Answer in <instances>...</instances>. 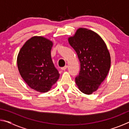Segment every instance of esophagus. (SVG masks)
Listing matches in <instances>:
<instances>
[{
    "mask_svg": "<svg viewBox=\"0 0 129 129\" xmlns=\"http://www.w3.org/2000/svg\"><path fill=\"white\" fill-rule=\"evenodd\" d=\"M67 68H68V67L66 65V66H65L64 67L61 68V69L62 70V71H65V70H66V69H67Z\"/></svg>",
    "mask_w": 129,
    "mask_h": 129,
    "instance_id": "1",
    "label": "esophagus"
}]
</instances>
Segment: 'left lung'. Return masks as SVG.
I'll use <instances>...</instances> for the list:
<instances>
[{"instance_id":"left-lung-1","label":"left lung","mask_w":129,"mask_h":129,"mask_svg":"<svg viewBox=\"0 0 129 129\" xmlns=\"http://www.w3.org/2000/svg\"><path fill=\"white\" fill-rule=\"evenodd\" d=\"M68 42L80 62L79 75L75 78L79 90L91 94L105 79L111 65L110 53L105 41L96 32L80 28Z\"/></svg>"}]
</instances>
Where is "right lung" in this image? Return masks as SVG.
<instances>
[{
	"label": "right lung",
	"instance_id": "right-lung-1",
	"mask_svg": "<svg viewBox=\"0 0 129 129\" xmlns=\"http://www.w3.org/2000/svg\"><path fill=\"white\" fill-rule=\"evenodd\" d=\"M53 42L43 36H34L21 47L17 57L19 73L30 88L40 93L49 91L60 77L52 62Z\"/></svg>",
	"mask_w": 129,
	"mask_h": 129
}]
</instances>
